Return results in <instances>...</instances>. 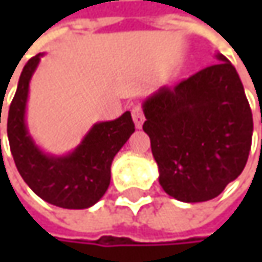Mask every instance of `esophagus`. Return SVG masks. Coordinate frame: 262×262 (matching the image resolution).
I'll use <instances>...</instances> for the list:
<instances>
[{
	"label": "esophagus",
	"mask_w": 262,
	"mask_h": 262,
	"mask_svg": "<svg viewBox=\"0 0 262 262\" xmlns=\"http://www.w3.org/2000/svg\"><path fill=\"white\" fill-rule=\"evenodd\" d=\"M132 117H133V123L136 126V129H141L142 124H144V112H142V107L141 104H135L133 109H132Z\"/></svg>",
	"instance_id": "obj_1"
}]
</instances>
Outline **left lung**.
Instances as JSON below:
<instances>
[{
    "instance_id": "1",
    "label": "left lung",
    "mask_w": 262,
    "mask_h": 262,
    "mask_svg": "<svg viewBox=\"0 0 262 262\" xmlns=\"http://www.w3.org/2000/svg\"><path fill=\"white\" fill-rule=\"evenodd\" d=\"M217 62L142 103L159 183L176 200L217 197L246 167L253 120L234 65Z\"/></svg>"
}]
</instances>
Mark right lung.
Instances as JSON below:
<instances>
[{"label": "right lung", "mask_w": 262, "mask_h": 262, "mask_svg": "<svg viewBox=\"0 0 262 262\" xmlns=\"http://www.w3.org/2000/svg\"><path fill=\"white\" fill-rule=\"evenodd\" d=\"M42 56L39 53L26 63L9 109L10 151L19 174L34 194L59 208L84 209L104 195L111 183L112 161L135 132V124L127 111L114 121L95 123L68 155L45 153L33 141L26 123L30 80Z\"/></svg>", "instance_id": "obj_1"}]
</instances>
